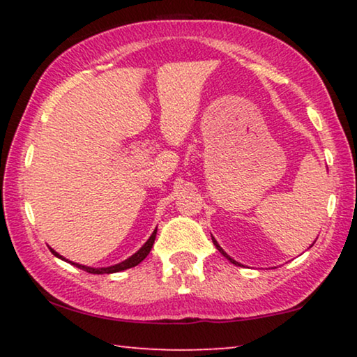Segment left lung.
Here are the masks:
<instances>
[{
	"instance_id": "left-lung-1",
	"label": "left lung",
	"mask_w": 357,
	"mask_h": 357,
	"mask_svg": "<svg viewBox=\"0 0 357 357\" xmlns=\"http://www.w3.org/2000/svg\"><path fill=\"white\" fill-rule=\"evenodd\" d=\"M213 243H214V245H215V247H217V250H219V252H220V253H222V255H223V257H225V258H227V259H229V261H231V263H233V264H236V266H241V264H239V263H238V261H234V259H233V258H229V257H228V255H227V253H225V252H223V249H222V247H220V245H219V244H217V241H215V239H214V238H213Z\"/></svg>"
}]
</instances>
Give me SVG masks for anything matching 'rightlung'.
I'll return each instance as SVG.
<instances>
[{
    "instance_id": "right-lung-1",
    "label": "right lung",
    "mask_w": 357,
    "mask_h": 357,
    "mask_svg": "<svg viewBox=\"0 0 357 357\" xmlns=\"http://www.w3.org/2000/svg\"><path fill=\"white\" fill-rule=\"evenodd\" d=\"M155 233H157V228L154 229V233L151 234V238L146 241V243H144V245L142 247L140 250H138L137 253H134V255H132L130 258L124 259L123 263L110 266V268H88V266H82V264H77V263H72V261H69V263L77 266V268H80V269H83V271H86V273H89V274H113V273H119V271L134 268V266L140 264V263L143 261V259L148 257V253L151 252V249H153V244H154V239H155ZM50 252H52L55 257L64 259L61 255H59V253H56L53 249H50Z\"/></svg>"
}]
</instances>
